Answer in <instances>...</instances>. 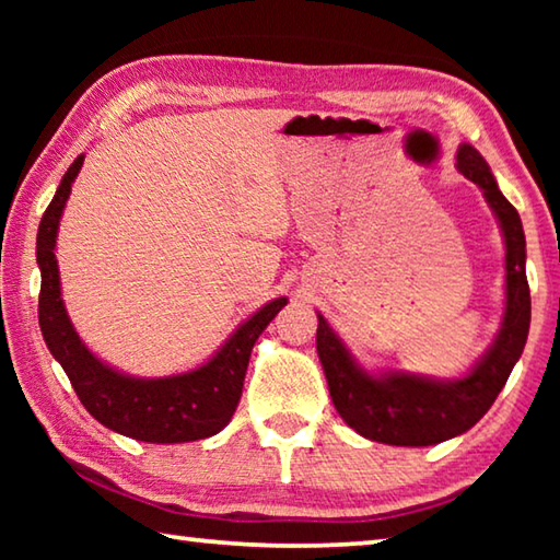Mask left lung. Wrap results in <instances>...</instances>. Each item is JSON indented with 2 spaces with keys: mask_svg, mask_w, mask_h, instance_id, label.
Returning a JSON list of instances; mask_svg holds the SVG:
<instances>
[{
  "mask_svg": "<svg viewBox=\"0 0 560 560\" xmlns=\"http://www.w3.org/2000/svg\"><path fill=\"white\" fill-rule=\"evenodd\" d=\"M459 173L477 183L497 212L506 240V314L499 338L474 371L454 383L415 375L373 377L353 363L338 336L318 316L316 348L324 365L330 400L348 428L358 434L395 444L428 447L474 428L494 405L516 360L524 353L530 324V291L526 279V240L521 217L497 185L494 175L471 145L457 153Z\"/></svg>",
  "mask_w": 560,
  "mask_h": 560,
  "instance_id": "left-lung-1",
  "label": "left lung"
}]
</instances>
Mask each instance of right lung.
Returning <instances> with one entry per match:
<instances>
[{"label": "right lung", "instance_id": "1", "mask_svg": "<svg viewBox=\"0 0 560 560\" xmlns=\"http://www.w3.org/2000/svg\"><path fill=\"white\" fill-rule=\"evenodd\" d=\"M83 165L79 155L66 170L51 205L39 222L36 236V261L42 269L39 291V326L51 355L59 360L69 375L75 395L83 407L113 432L126 438L155 444L195 442L212 438L226 428L240 405L246 365L252 348L269 326V320L287 306V299H277L257 311L236 334L226 340L210 363L192 373L160 377V381H136L120 375L113 368L89 353V348L75 336L66 316L59 267H56V230L69 200L71 183Z\"/></svg>", "mask_w": 560, "mask_h": 560}]
</instances>
